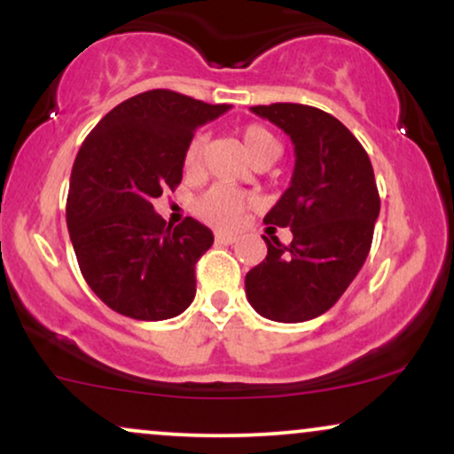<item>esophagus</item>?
<instances>
[{
  "mask_svg": "<svg viewBox=\"0 0 454 454\" xmlns=\"http://www.w3.org/2000/svg\"><path fill=\"white\" fill-rule=\"evenodd\" d=\"M234 241H237V234L215 232V243H220V245H232Z\"/></svg>",
  "mask_w": 454,
  "mask_h": 454,
  "instance_id": "obj_1",
  "label": "esophagus"
}]
</instances>
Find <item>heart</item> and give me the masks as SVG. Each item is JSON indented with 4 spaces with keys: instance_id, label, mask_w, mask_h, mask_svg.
<instances>
[{
    "instance_id": "b5f03b06",
    "label": "heart",
    "mask_w": 454,
    "mask_h": 454,
    "mask_svg": "<svg viewBox=\"0 0 454 454\" xmlns=\"http://www.w3.org/2000/svg\"><path fill=\"white\" fill-rule=\"evenodd\" d=\"M241 145L247 158L256 164L260 160H275L279 155V140L269 128L260 123H249L241 129ZM202 145L205 138L194 137L187 143L184 153V168L187 173H196L202 164ZM249 209V198L241 192L226 185H215L207 190L194 202V213L200 220L217 228H234L241 215Z\"/></svg>"
}]
</instances>
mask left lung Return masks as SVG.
Wrapping results in <instances>:
<instances>
[{
    "label": "left lung",
    "mask_w": 454,
    "mask_h": 454,
    "mask_svg": "<svg viewBox=\"0 0 454 454\" xmlns=\"http://www.w3.org/2000/svg\"><path fill=\"white\" fill-rule=\"evenodd\" d=\"M294 143L290 187L264 223L293 231L269 241L267 258L245 275L247 301L275 322H305L340 301L373 241L380 194L367 151L340 119L316 106H252Z\"/></svg>",
    "instance_id": "1"
}]
</instances>
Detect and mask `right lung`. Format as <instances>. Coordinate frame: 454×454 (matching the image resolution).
<instances>
[{"mask_svg": "<svg viewBox=\"0 0 454 454\" xmlns=\"http://www.w3.org/2000/svg\"><path fill=\"white\" fill-rule=\"evenodd\" d=\"M228 108L151 90L104 114L78 149L67 232L82 278L117 314L168 320L194 301L196 262L213 232L192 217L166 226L151 202L181 184L196 128Z\"/></svg>", "mask_w": 454, "mask_h": 454, "instance_id": "add662e5", "label": "right lung"}]
</instances>
